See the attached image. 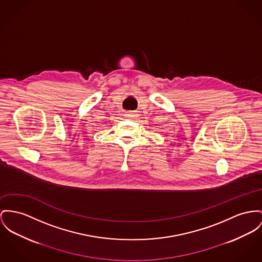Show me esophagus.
<instances>
[{
	"mask_svg": "<svg viewBox=\"0 0 262 262\" xmlns=\"http://www.w3.org/2000/svg\"><path fill=\"white\" fill-rule=\"evenodd\" d=\"M137 115H138V113H137L136 111H129V112H127V113L125 114V116H126L127 118H136Z\"/></svg>",
	"mask_w": 262,
	"mask_h": 262,
	"instance_id": "34e87169",
	"label": "esophagus"
}]
</instances>
